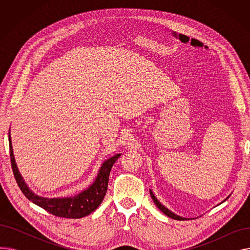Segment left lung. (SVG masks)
Here are the masks:
<instances>
[{
  "mask_svg": "<svg viewBox=\"0 0 250 250\" xmlns=\"http://www.w3.org/2000/svg\"><path fill=\"white\" fill-rule=\"evenodd\" d=\"M150 194H151V198H152V200L154 201V203H155V205L157 206V208H158L159 209H160V211L161 212H163L166 216H168L169 218H171V219H174V220H185L186 218H183V217H180V216H178V215H176V214H174L173 212H171V211H170V209H168L165 206H163L158 200H157V198H156V196H155V194L153 193V191L150 189ZM228 198H229V196H228ZM227 198V199H228ZM227 199H225V201L227 200ZM223 202H224V201H223ZM222 202V203H223Z\"/></svg>",
  "mask_w": 250,
  "mask_h": 250,
  "instance_id": "1",
  "label": "left lung"
}]
</instances>
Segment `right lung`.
<instances>
[{"mask_svg": "<svg viewBox=\"0 0 250 250\" xmlns=\"http://www.w3.org/2000/svg\"><path fill=\"white\" fill-rule=\"evenodd\" d=\"M9 146H10V156L13 173H14L17 185L20 188L21 191L29 201L44 208L48 213L55 215L57 217L79 219L83 218L94 212L95 209L102 203L105 193H106L108 187V179L110 170L115 163V161L120 158L122 154H116L107 160H105L97 173L96 178L93 183L86 189L73 196H63V198H44L36 193H34L25 182L22 175L19 172L17 167L14 153H13L11 134L9 132Z\"/></svg>", "mask_w": 250, "mask_h": 250, "instance_id": "obj_1", "label": "right lung"}]
</instances>
